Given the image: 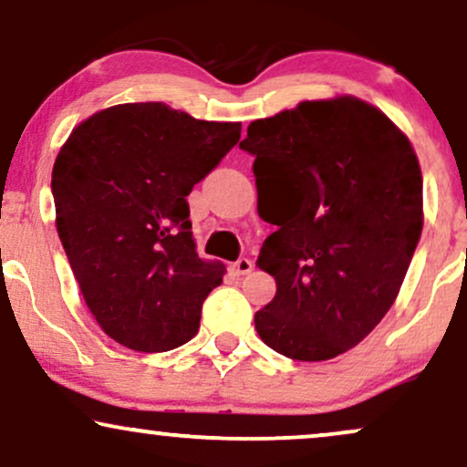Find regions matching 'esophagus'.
<instances>
[{
	"instance_id": "1",
	"label": "esophagus",
	"mask_w": 467,
	"mask_h": 467,
	"mask_svg": "<svg viewBox=\"0 0 467 467\" xmlns=\"http://www.w3.org/2000/svg\"><path fill=\"white\" fill-rule=\"evenodd\" d=\"M230 269H233L234 275H245V274H250V271L254 269V265H252L250 258H239L237 263L230 265Z\"/></svg>"
}]
</instances>
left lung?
I'll use <instances>...</instances> for the list:
<instances>
[{"instance_id": "left-lung-1", "label": "left lung", "mask_w": 467, "mask_h": 467, "mask_svg": "<svg viewBox=\"0 0 467 467\" xmlns=\"http://www.w3.org/2000/svg\"><path fill=\"white\" fill-rule=\"evenodd\" d=\"M258 215L275 223L256 265L275 297L254 315L263 342L323 362L373 332L397 299L422 233V174L410 140L353 97L254 120Z\"/></svg>"}]
</instances>
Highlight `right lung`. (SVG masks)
I'll use <instances>...</instances> for the list:
<instances>
[{"instance_id":"right-lung-1","label":"right lung","mask_w":467,"mask_h":467,"mask_svg":"<svg viewBox=\"0 0 467 467\" xmlns=\"http://www.w3.org/2000/svg\"><path fill=\"white\" fill-rule=\"evenodd\" d=\"M241 138V122L125 103L81 122L51 174L56 226L88 308L129 349L159 353L200 327L223 265L198 258L187 196Z\"/></svg>"}]
</instances>
